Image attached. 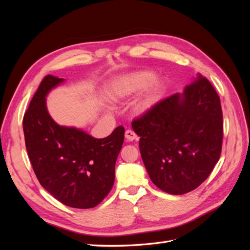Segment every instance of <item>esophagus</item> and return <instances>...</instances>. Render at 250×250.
<instances>
[{"instance_id": "34e87169", "label": "esophagus", "mask_w": 250, "mask_h": 250, "mask_svg": "<svg viewBox=\"0 0 250 250\" xmlns=\"http://www.w3.org/2000/svg\"><path fill=\"white\" fill-rule=\"evenodd\" d=\"M125 138H126V140L127 141H129V142H132V141H137L139 138H138V135H137V133H135L134 131H132V130H130V129H128V130H126V132H125Z\"/></svg>"}]
</instances>
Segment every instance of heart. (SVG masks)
Wrapping results in <instances>:
<instances>
[{
    "label": "heart",
    "instance_id": "1",
    "mask_svg": "<svg viewBox=\"0 0 250 250\" xmlns=\"http://www.w3.org/2000/svg\"><path fill=\"white\" fill-rule=\"evenodd\" d=\"M153 80V74L149 72H140L132 73L123 77L113 88V99L121 100L125 99L127 97H130L137 94L143 88L148 86ZM162 92V84L160 82H154L147 95L137 104L135 110L139 113H143L149 110L158 100Z\"/></svg>",
    "mask_w": 250,
    "mask_h": 250
}]
</instances>
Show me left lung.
<instances>
[{"label":"left lung","instance_id":"left-lung-1","mask_svg":"<svg viewBox=\"0 0 250 250\" xmlns=\"http://www.w3.org/2000/svg\"><path fill=\"white\" fill-rule=\"evenodd\" d=\"M131 125L141 137V155L151 180L166 193L183 195L195 190L220 158V98L201 75L183 94L157 102Z\"/></svg>","mask_w":250,"mask_h":250}]
</instances>
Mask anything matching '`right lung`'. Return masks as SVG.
Listing matches in <instances>:
<instances>
[{
	"instance_id": "1",
	"label": "right lung",
	"mask_w": 250,
	"mask_h": 250,
	"mask_svg": "<svg viewBox=\"0 0 250 250\" xmlns=\"http://www.w3.org/2000/svg\"><path fill=\"white\" fill-rule=\"evenodd\" d=\"M62 81L47 75L30 102L22 120L27 152L40 184L53 197L67 207L92 208L113 186L125 129L118 126L108 137L95 139L56 124L47 110L46 96Z\"/></svg>"
}]
</instances>
